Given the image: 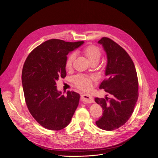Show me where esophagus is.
<instances>
[{"label":"esophagus","instance_id":"34e87169","mask_svg":"<svg viewBox=\"0 0 158 158\" xmlns=\"http://www.w3.org/2000/svg\"><path fill=\"white\" fill-rule=\"evenodd\" d=\"M81 100L84 103H93L94 102L93 98L89 94H82L81 96Z\"/></svg>","mask_w":158,"mask_h":158}]
</instances>
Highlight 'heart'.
<instances>
[{"label":"heart","mask_w":158,"mask_h":158,"mask_svg":"<svg viewBox=\"0 0 158 158\" xmlns=\"http://www.w3.org/2000/svg\"><path fill=\"white\" fill-rule=\"evenodd\" d=\"M82 53L87 57L91 63H98L102 55L101 50L93 45H89L82 48ZM76 59L74 53H70L65 61V68L67 70L73 67L74 61ZM94 76L85 74H78L74 77L73 82L76 86L81 89H87L90 88Z\"/></svg>","instance_id":"heart-1"}]
</instances>
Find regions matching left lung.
<instances>
[{
	"label": "left lung",
	"mask_w": 158,
	"mask_h": 158,
	"mask_svg": "<svg viewBox=\"0 0 158 158\" xmlns=\"http://www.w3.org/2000/svg\"><path fill=\"white\" fill-rule=\"evenodd\" d=\"M107 54L106 77L99 85L112 98H95L103 108V115L96 122L105 131H113L124 125L134 111L139 96V81L134 64L128 53L107 37L98 41Z\"/></svg>",
	"instance_id": "obj_1"
}]
</instances>
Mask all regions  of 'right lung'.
<instances>
[{"mask_svg": "<svg viewBox=\"0 0 158 158\" xmlns=\"http://www.w3.org/2000/svg\"><path fill=\"white\" fill-rule=\"evenodd\" d=\"M84 41L52 39L28 55L22 70V83L28 110L42 127L51 131L66 127L77 108L80 96L74 91L61 95L56 81L66 77L67 55Z\"/></svg>", "mask_w": 158, "mask_h": 158, "instance_id": "obj_1", "label": "right lung"}]
</instances>
